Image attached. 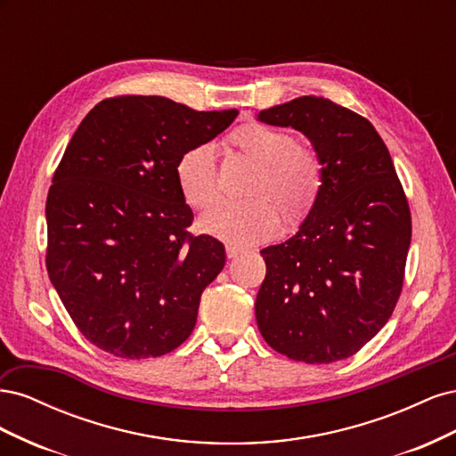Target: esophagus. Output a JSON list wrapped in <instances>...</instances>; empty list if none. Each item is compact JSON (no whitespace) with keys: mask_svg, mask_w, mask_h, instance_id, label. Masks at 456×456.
<instances>
[{"mask_svg":"<svg viewBox=\"0 0 456 456\" xmlns=\"http://www.w3.org/2000/svg\"><path fill=\"white\" fill-rule=\"evenodd\" d=\"M241 253H243V251L240 249V247L232 245V243H228V245H226V256H228V258H236V256H238V255H241Z\"/></svg>","mask_w":456,"mask_h":456,"instance_id":"obj_1","label":"esophagus"}]
</instances>
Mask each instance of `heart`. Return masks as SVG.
Returning <instances> with one entry per match:
<instances>
[{
  "instance_id": "b5f03b06",
  "label": "heart",
  "mask_w": 456,
  "mask_h": 456,
  "mask_svg": "<svg viewBox=\"0 0 456 456\" xmlns=\"http://www.w3.org/2000/svg\"><path fill=\"white\" fill-rule=\"evenodd\" d=\"M230 144L256 163L249 186L251 198L218 201V173L215 148L196 144L176 159L175 176L184 201L194 209L209 207L200 228L236 245H255L273 236L280 211L287 223H300L322 191V161L312 150L298 146L283 129L249 123L230 134Z\"/></svg>"
}]
</instances>
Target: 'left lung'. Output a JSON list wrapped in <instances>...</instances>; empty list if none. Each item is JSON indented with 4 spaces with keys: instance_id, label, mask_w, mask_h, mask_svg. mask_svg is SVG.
Segmentation results:
<instances>
[{
    "instance_id": "obj_1",
    "label": "left lung",
    "mask_w": 456,
    "mask_h": 456,
    "mask_svg": "<svg viewBox=\"0 0 456 456\" xmlns=\"http://www.w3.org/2000/svg\"><path fill=\"white\" fill-rule=\"evenodd\" d=\"M258 119L305 133L323 175L300 230L260 251L258 330L289 360H346L386 325L402 295L411 245L403 186L377 129L348 108L300 96Z\"/></svg>"
}]
</instances>
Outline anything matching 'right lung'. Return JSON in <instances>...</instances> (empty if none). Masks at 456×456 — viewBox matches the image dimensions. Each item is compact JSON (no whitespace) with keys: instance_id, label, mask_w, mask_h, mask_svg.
Returning <instances> with one entry per match:
<instances>
[{"instance_id":"add662e5","label":"right lung","mask_w":456,"mask_h":456,"mask_svg":"<svg viewBox=\"0 0 456 456\" xmlns=\"http://www.w3.org/2000/svg\"><path fill=\"white\" fill-rule=\"evenodd\" d=\"M238 110L198 112L165 96L119 94L79 123L53 175L49 280L91 344L116 357L169 354L190 337L224 245L191 236L175 167Z\"/></svg>"}]
</instances>
